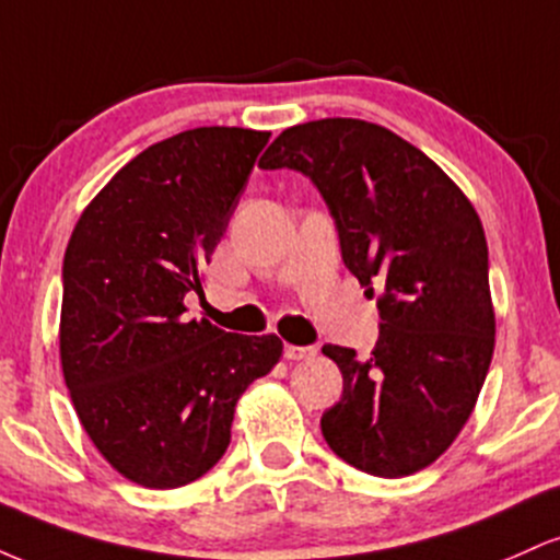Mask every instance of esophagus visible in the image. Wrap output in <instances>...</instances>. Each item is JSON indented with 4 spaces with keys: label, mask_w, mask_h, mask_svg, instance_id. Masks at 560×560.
Returning a JSON list of instances; mask_svg holds the SVG:
<instances>
[{
    "label": "esophagus",
    "mask_w": 560,
    "mask_h": 560,
    "mask_svg": "<svg viewBox=\"0 0 560 560\" xmlns=\"http://www.w3.org/2000/svg\"><path fill=\"white\" fill-rule=\"evenodd\" d=\"M313 355H316V347L313 345H284L287 361H307Z\"/></svg>",
    "instance_id": "esophagus-1"
}]
</instances>
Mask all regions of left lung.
Wrapping results in <instances>:
<instances>
[{
	"instance_id": "8db88e82",
	"label": "left lung",
	"mask_w": 560,
	"mask_h": 560,
	"mask_svg": "<svg viewBox=\"0 0 560 560\" xmlns=\"http://www.w3.org/2000/svg\"><path fill=\"white\" fill-rule=\"evenodd\" d=\"M258 165L311 178L347 271L369 294L382 289L369 358L324 345L345 382L320 416L324 440L374 477L421 471L464 429L492 361L490 260L477 210L434 160L369 120L287 128Z\"/></svg>"
}]
</instances>
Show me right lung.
Here are the masks:
<instances>
[{
    "label": "right lung",
    "instance_id": "1",
    "mask_svg": "<svg viewBox=\"0 0 560 560\" xmlns=\"http://www.w3.org/2000/svg\"><path fill=\"white\" fill-rule=\"evenodd\" d=\"M268 137L208 126L147 147L68 242L62 374L96 450L141 487L173 490L208 474L226 453L242 392L281 358L273 334L184 318Z\"/></svg>",
    "mask_w": 560,
    "mask_h": 560
}]
</instances>
